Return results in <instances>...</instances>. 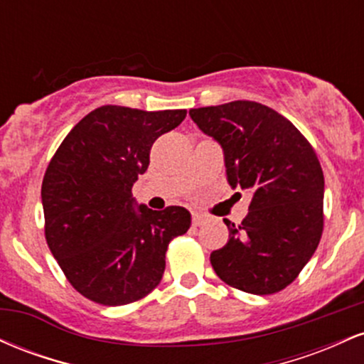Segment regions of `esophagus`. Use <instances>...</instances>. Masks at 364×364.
<instances>
[{"label": "esophagus", "mask_w": 364, "mask_h": 364, "mask_svg": "<svg viewBox=\"0 0 364 364\" xmlns=\"http://www.w3.org/2000/svg\"><path fill=\"white\" fill-rule=\"evenodd\" d=\"M191 220H193V225H202L207 220V217L202 214H193V219Z\"/></svg>", "instance_id": "esophagus-1"}]
</instances>
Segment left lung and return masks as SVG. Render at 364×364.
<instances>
[{
    "label": "left lung",
    "instance_id": "8db88e82",
    "mask_svg": "<svg viewBox=\"0 0 364 364\" xmlns=\"http://www.w3.org/2000/svg\"><path fill=\"white\" fill-rule=\"evenodd\" d=\"M223 147L232 190L250 191L248 215L210 253L215 274L252 294H274L298 277L323 229V173L315 150L277 111L253 101L190 109Z\"/></svg>",
    "mask_w": 364,
    "mask_h": 364
}]
</instances>
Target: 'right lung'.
Returning <instances> with one entry per match:
<instances>
[{
  "label": "right lung",
  "instance_id": "add662e5",
  "mask_svg": "<svg viewBox=\"0 0 364 364\" xmlns=\"http://www.w3.org/2000/svg\"><path fill=\"white\" fill-rule=\"evenodd\" d=\"M186 109L141 111L101 106L82 118L46 169V240L70 284L104 306H121L156 289L173 237L185 235V207L152 210L136 203L133 183L159 136Z\"/></svg>",
  "mask_w": 364,
  "mask_h": 364
}]
</instances>
